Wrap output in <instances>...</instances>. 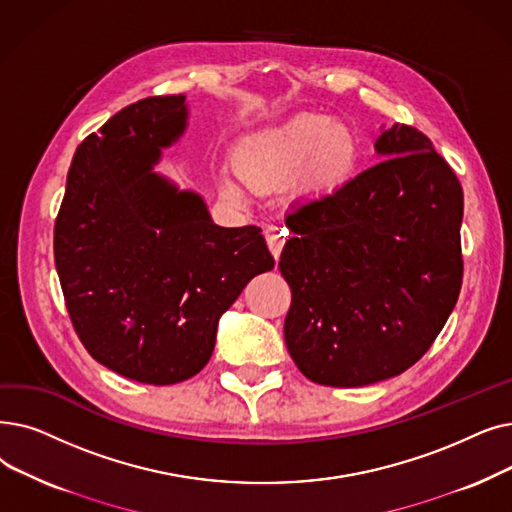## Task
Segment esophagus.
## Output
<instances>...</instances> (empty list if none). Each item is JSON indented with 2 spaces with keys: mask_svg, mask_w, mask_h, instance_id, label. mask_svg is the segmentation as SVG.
I'll use <instances>...</instances> for the list:
<instances>
[{
  "mask_svg": "<svg viewBox=\"0 0 512 512\" xmlns=\"http://www.w3.org/2000/svg\"><path fill=\"white\" fill-rule=\"evenodd\" d=\"M263 234H265V242H268L270 253L274 255V259H278L282 253L284 242H286V230L278 228V226H270V228H265Z\"/></svg>",
  "mask_w": 512,
  "mask_h": 512,
  "instance_id": "obj_1",
  "label": "esophagus"
}]
</instances>
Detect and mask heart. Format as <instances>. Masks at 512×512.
I'll return each instance as SVG.
<instances>
[{
	"label": "heart",
	"mask_w": 512,
	"mask_h": 512,
	"mask_svg": "<svg viewBox=\"0 0 512 512\" xmlns=\"http://www.w3.org/2000/svg\"><path fill=\"white\" fill-rule=\"evenodd\" d=\"M232 161L251 190L265 192L297 180L309 196H328L351 180L360 163V140L345 123L305 113L244 136ZM217 182L226 196L242 198L244 190L234 175L221 173Z\"/></svg>",
	"instance_id": "heart-1"
}]
</instances>
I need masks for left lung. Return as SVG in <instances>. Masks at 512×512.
Here are the masks:
<instances>
[{
    "label": "left lung",
    "instance_id": "1",
    "mask_svg": "<svg viewBox=\"0 0 512 512\" xmlns=\"http://www.w3.org/2000/svg\"><path fill=\"white\" fill-rule=\"evenodd\" d=\"M381 163L286 215L284 341L309 381L364 387L416 364L462 284V188L414 127H381Z\"/></svg>",
    "mask_w": 512,
    "mask_h": 512
}]
</instances>
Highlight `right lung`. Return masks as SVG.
<instances>
[{
	"mask_svg": "<svg viewBox=\"0 0 512 512\" xmlns=\"http://www.w3.org/2000/svg\"><path fill=\"white\" fill-rule=\"evenodd\" d=\"M188 127L186 96H154L77 148L54 228L66 309L92 358L146 385L201 372L242 288L274 268L255 226L213 224L205 198L157 167Z\"/></svg>",
	"mask_w": 512,
	"mask_h": 512,
	"instance_id": "add662e5",
	"label": "right lung"
}]
</instances>
